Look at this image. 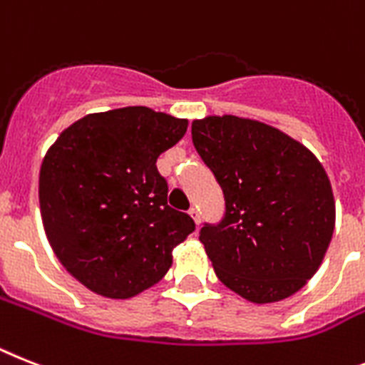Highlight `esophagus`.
<instances>
[{"instance_id":"obj_1","label":"esophagus","mask_w":365,"mask_h":365,"mask_svg":"<svg viewBox=\"0 0 365 365\" xmlns=\"http://www.w3.org/2000/svg\"><path fill=\"white\" fill-rule=\"evenodd\" d=\"M189 215L192 217V220H195L197 225H200V211H198L197 206H192L191 210H189Z\"/></svg>"}]
</instances>
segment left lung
Wrapping results in <instances>:
<instances>
[{"label": "left lung", "instance_id": "obj_1", "mask_svg": "<svg viewBox=\"0 0 365 365\" xmlns=\"http://www.w3.org/2000/svg\"><path fill=\"white\" fill-rule=\"evenodd\" d=\"M192 145L225 195L200 241L219 280L256 304L292 297L314 277L336 222L330 180L284 131L234 115L192 120Z\"/></svg>", "mask_w": 365, "mask_h": 365}]
</instances>
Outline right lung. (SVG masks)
Wrapping results in <instances>:
<instances>
[{
    "label": "right lung",
    "instance_id": "add662e5",
    "mask_svg": "<svg viewBox=\"0 0 365 365\" xmlns=\"http://www.w3.org/2000/svg\"><path fill=\"white\" fill-rule=\"evenodd\" d=\"M187 131L148 107L93 113L57 137L38 178L42 225L55 256L109 299L139 295L167 274L195 220L167 204L155 161Z\"/></svg>",
    "mask_w": 365,
    "mask_h": 365
}]
</instances>
